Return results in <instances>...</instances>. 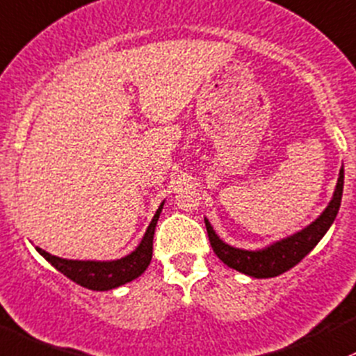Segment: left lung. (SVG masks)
<instances>
[{
  "instance_id": "left-lung-1",
  "label": "left lung",
  "mask_w": 356,
  "mask_h": 356,
  "mask_svg": "<svg viewBox=\"0 0 356 356\" xmlns=\"http://www.w3.org/2000/svg\"><path fill=\"white\" fill-rule=\"evenodd\" d=\"M343 181H345V171L341 168L336 190L326 210L305 229L270 244L265 250L248 251L229 246L216 234L212 225L205 219V227H207L209 241L213 253L219 256L220 261H224L227 266L254 278H271L285 273L286 270L293 268L304 256L311 253L316 244L326 234L327 229L331 227L332 220L338 216L339 205H341Z\"/></svg>"
}]
</instances>
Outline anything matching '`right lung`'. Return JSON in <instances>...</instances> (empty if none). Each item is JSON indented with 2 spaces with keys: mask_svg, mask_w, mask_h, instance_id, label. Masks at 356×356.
<instances>
[{
  "mask_svg": "<svg viewBox=\"0 0 356 356\" xmlns=\"http://www.w3.org/2000/svg\"><path fill=\"white\" fill-rule=\"evenodd\" d=\"M163 205L156 210L154 217H152L151 224H149L146 234L139 246L132 251L131 254L124 256L120 259H113V261H79V259H64L59 256H54L42 248H37V251L54 266L60 273L66 275L72 282L78 285L86 286L90 290H112L117 286L129 284V282L136 280L137 277L146 271L152 258V238H154V229L158 224L159 213H161Z\"/></svg>",
  "mask_w": 356,
  "mask_h": 356,
  "instance_id": "add662e5",
  "label": "right lung"
}]
</instances>
